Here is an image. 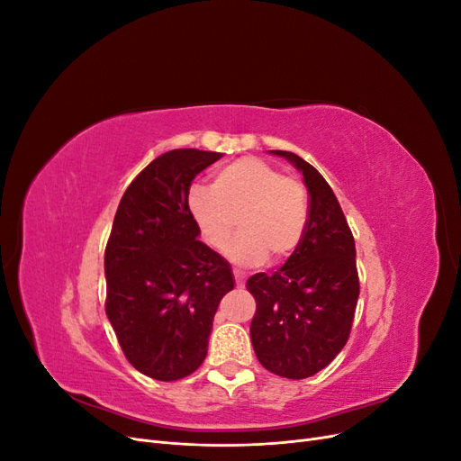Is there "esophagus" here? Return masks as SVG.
Returning a JSON list of instances; mask_svg holds the SVG:
<instances>
[{
    "mask_svg": "<svg viewBox=\"0 0 461 461\" xmlns=\"http://www.w3.org/2000/svg\"><path fill=\"white\" fill-rule=\"evenodd\" d=\"M232 275H234L236 286L242 288V286H244V283H246V275H244V271H240V269H234V271H232Z\"/></svg>",
    "mask_w": 461,
    "mask_h": 461,
    "instance_id": "obj_1",
    "label": "esophagus"
}]
</instances>
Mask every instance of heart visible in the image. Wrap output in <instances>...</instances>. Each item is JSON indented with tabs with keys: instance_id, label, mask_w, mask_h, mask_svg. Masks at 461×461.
<instances>
[{
	"instance_id": "b5f03b06",
	"label": "heart",
	"mask_w": 461,
	"mask_h": 461,
	"mask_svg": "<svg viewBox=\"0 0 461 461\" xmlns=\"http://www.w3.org/2000/svg\"><path fill=\"white\" fill-rule=\"evenodd\" d=\"M186 209L213 249L229 242L239 217L242 232L227 246V258L239 265H259L269 254L273 259L292 256L308 227L303 186L259 158H240L222 167L213 186L192 185Z\"/></svg>"
}]
</instances>
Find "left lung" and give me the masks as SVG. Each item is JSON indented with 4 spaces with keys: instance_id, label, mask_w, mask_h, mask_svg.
Wrapping results in <instances>:
<instances>
[{
    "instance_id": "left-lung-1",
    "label": "left lung",
    "mask_w": 461,
    "mask_h": 461,
    "mask_svg": "<svg viewBox=\"0 0 461 461\" xmlns=\"http://www.w3.org/2000/svg\"><path fill=\"white\" fill-rule=\"evenodd\" d=\"M292 163L310 194L308 227L298 249L275 273L248 278L258 310L249 325L259 364L286 379L327 367L350 337L359 281L356 244L332 188L313 165L271 149Z\"/></svg>"
}]
</instances>
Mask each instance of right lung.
<instances>
[{
    "label": "right lung",
    "instance_id": "obj_1",
    "mask_svg": "<svg viewBox=\"0 0 461 461\" xmlns=\"http://www.w3.org/2000/svg\"><path fill=\"white\" fill-rule=\"evenodd\" d=\"M219 151L171 149L138 175L105 248V313L134 369L176 381L207 356L222 296L234 288L230 263L205 246L186 194Z\"/></svg>",
    "mask_w": 461,
    "mask_h": 461
}]
</instances>
